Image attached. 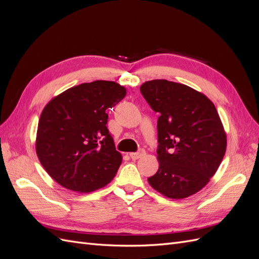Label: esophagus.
Wrapping results in <instances>:
<instances>
[{
	"label": "esophagus",
	"mask_w": 259,
	"mask_h": 259,
	"mask_svg": "<svg viewBox=\"0 0 259 259\" xmlns=\"http://www.w3.org/2000/svg\"><path fill=\"white\" fill-rule=\"evenodd\" d=\"M146 154V151L144 150V149H139V150L137 152H133L130 154L131 158L133 160H138L139 158H142V156H144Z\"/></svg>",
	"instance_id": "esophagus-1"
}]
</instances>
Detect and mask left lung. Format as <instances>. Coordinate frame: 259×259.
Segmentation results:
<instances>
[{"label":"left lung","mask_w":259,"mask_h":259,"mask_svg":"<svg viewBox=\"0 0 259 259\" xmlns=\"http://www.w3.org/2000/svg\"><path fill=\"white\" fill-rule=\"evenodd\" d=\"M159 112V169L150 186L169 199H184L204 188L224 159L227 136L214 104L185 84L152 80L140 86Z\"/></svg>","instance_id":"8db88e82"}]
</instances>
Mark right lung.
<instances>
[{
	"mask_svg": "<svg viewBox=\"0 0 259 259\" xmlns=\"http://www.w3.org/2000/svg\"><path fill=\"white\" fill-rule=\"evenodd\" d=\"M125 95L120 84L100 80L73 86L45 106L35 150L55 182L76 192L97 190L111 182L122 155L106 126V110Z\"/></svg>",
	"mask_w": 259,
	"mask_h": 259,
	"instance_id": "add662e5",
	"label": "right lung"
}]
</instances>
